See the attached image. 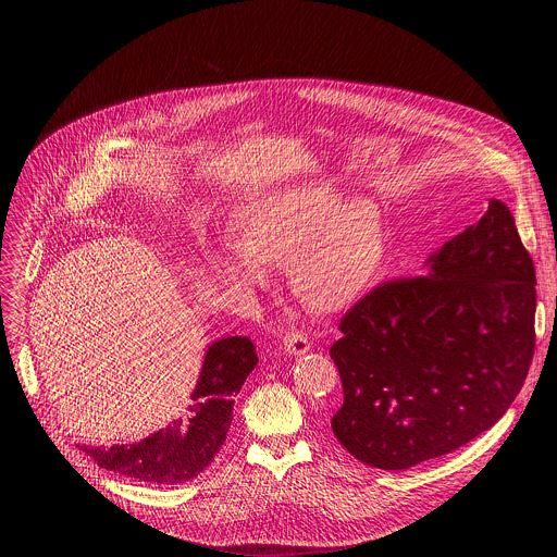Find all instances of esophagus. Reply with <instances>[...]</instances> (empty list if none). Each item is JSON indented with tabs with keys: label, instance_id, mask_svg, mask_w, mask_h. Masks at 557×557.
I'll return each mask as SVG.
<instances>
[{
	"label": "esophagus",
	"instance_id": "esophagus-1",
	"mask_svg": "<svg viewBox=\"0 0 557 557\" xmlns=\"http://www.w3.org/2000/svg\"><path fill=\"white\" fill-rule=\"evenodd\" d=\"M284 350L288 355H306L310 350V342L301 333H290L284 337Z\"/></svg>",
	"mask_w": 557,
	"mask_h": 557
}]
</instances>
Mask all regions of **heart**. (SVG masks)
Here are the masks:
<instances>
[{
	"instance_id": "heart-1",
	"label": "heart",
	"mask_w": 557,
	"mask_h": 557,
	"mask_svg": "<svg viewBox=\"0 0 557 557\" xmlns=\"http://www.w3.org/2000/svg\"><path fill=\"white\" fill-rule=\"evenodd\" d=\"M387 253V231L368 198H346L333 181H308L267 191L235 220V245L218 249L211 269L235 290L269 282L286 264L293 295L322 312L355 306L374 284Z\"/></svg>"
}]
</instances>
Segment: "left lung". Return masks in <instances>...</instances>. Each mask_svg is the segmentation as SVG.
<instances>
[{
    "label": "left lung",
    "mask_w": 557,
    "mask_h": 557,
    "mask_svg": "<svg viewBox=\"0 0 557 557\" xmlns=\"http://www.w3.org/2000/svg\"><path fill=\"white\" fill-rule=\"evenodd\" d=\"M535 269L507 205L434 251L423 275L376 286L331 348L344 406L337 441L376 469H408L490 430L535 348Z\"/></svg>",
    "instance_id": "left-lung-1"
}]
</instances>
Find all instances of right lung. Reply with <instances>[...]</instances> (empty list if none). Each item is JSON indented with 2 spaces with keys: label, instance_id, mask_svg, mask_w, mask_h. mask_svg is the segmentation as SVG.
<instances>
[{
  "label": "right lung",
  "instance_id": "1",
  "mask_svg": "<svg viewBox=\"0 0 557 557\" xmlns=\"http://www.w3.org/2000/svg\"><path fill=\"white\" fill-rule=\"evenodd\" d=\"M258 363L249 337L213 342L202 359L198 383L181 417L151 436L112 447L82 449L108 471L149 485H176L196 479L220 451L233 419V396Z\"/></svg>",
  "mask_w": 557,
  "mask_h": 557
}]
</instances>
